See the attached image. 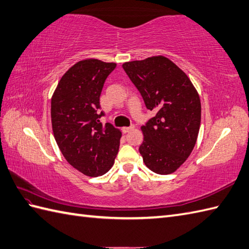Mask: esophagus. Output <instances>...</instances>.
I'll return each mask as SVG.
<instances>
[{
  "instance_id": "obj_1",
  "label": "esophagus",
  "mask_w": 249,
  "mask_h": 249,
  "mask_svg": "<svg viewBox=\"0 0 249 249\" xmlns=\"http://www.w3.org/2000/svg\"><path fill=\"white\" fill-rule=\"evenodd\" d=\"M135 128V126H129V127H123L122 128V131L124 132V134H126V132H129L130 130H132Z\"/></svg>"
}]
</instances>
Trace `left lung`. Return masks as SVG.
<instances>
[{
  "label": "left lung",
  "mask_w": 249,
  "mask_h": 249,
  "mask_svg": "<svg viewBox=\"0 0 249 249\" xmlns=\"http://www.w3.org/2000/svg\"><path fill=\"white\" fill-rule=\"evenodd\" d=\"M123 69L155 117L141 127L139 147L149 170L160 175L175 172L197 140L201 106L197 91L182 70L163 56L123 63Z\"/></svg>",
  "instance_id": "obj_1"
}]
</instances>
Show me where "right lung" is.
I'll use <instances>...</instances> for the list:
<instances>
[{"instance_id": "add662e5", "label": "right lung", "mask_w": 249, "mask_h": 249, "mask_svg": "<svg viewBox=\"0 0 249 249\" xmlns=\"http://www.w3.org/2000/svg\"><path fill=\"white\" fill-rule=\"evenodd\" d=\"M117 65L98 59L75 63L59 80L52 97L51 118L63 157L83 174L104 175L114 163L122 134L100 122L101 92Z\"/></svg>"}]
</instances>
